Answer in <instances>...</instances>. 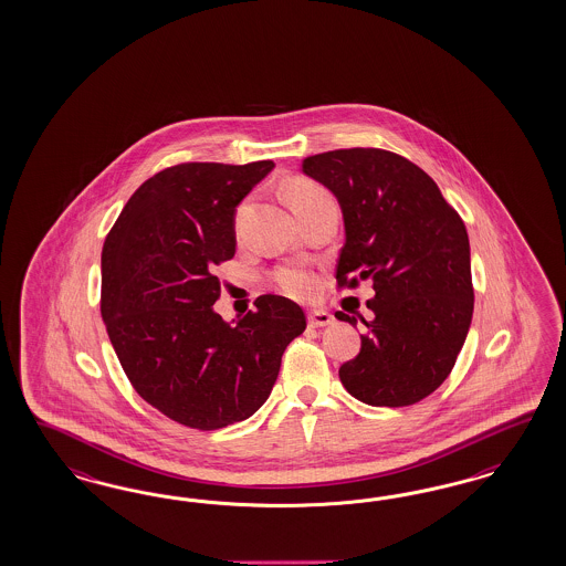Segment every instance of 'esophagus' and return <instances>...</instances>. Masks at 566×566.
I'll return each mask as SVG.
<instances>
[{
	"mask_svg": "<svg viewBox=\"0 0 566 566\" xmlns=\"http://www.w3.org/2000/svg\"><path fill=\"white\" fill-rule=\"evenodd\" d=\"M334 322V317L324 311V308H313L308 311V324L313 327L329 326Z\"/></svg>",
	"mask_w": 566,
	"mask_h": 566,
	"instance_id": "esophagus-1",
	"label": "esophagus"
}]
</instances>
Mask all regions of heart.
<instances>
[{"instance_id": "1", "label": "heart", "mask_w": 566, "mask_h": 566, "mask_svg": "<svg viewBox=\"0 0 566 566\" xmlns=\"http://www.w3.org/2000/svg\"><path fill=\"white\" fill-rule=\"evenodd\" d=\"M289 195V203H291L294 213H301L307 207L317 206L322 201H334V197L329 195V190L322 185H317L315 180L308 178H294L291 185L286 187ZM275 282L282 291L291 296H307L313 291V275L298 270V268H284L275 272Z\"/></svg>"}]
</instances>
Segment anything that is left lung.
Here are the masks:
<instances>
[{"label":"left lung","instance_id":"1","mask_svg":"<svg viewBox=\"0 0 566 566\" xmlns=\"http://www.w3.org/2000/svg\"><path fill=\"white\" fill-rule=\"evenodd\" d=\"M344 218L338 289L374 282L360 350L340 367L344 388L371 407H409L442 386L473 317L469 237L438 185L407 157L336 149L303 159ZM357 326L355 315L336 313Z\"/></svg>","mask_w":566,"mask_h":566}]
</instances>
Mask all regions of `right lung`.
Returning <instances> with one entry per match:
<instances>
[{"label": "right lung", "instance_id": "1", "mask_svg": "<svg viewBox=\"0 0 566 566\" xmlns=\"http://www.w3.org/2000/svg\"><path fill=\"white\" fill-rule=\"evenodd\" d=\"M274 168L190 161L157 171L122 209L102 251V317L143 400L187 428L220 429L268 400L303 308L261 294L232 326L213 311L216 268L234 258V213Z\"/></svg>", "mask_w": 566, "mask_h": 566}]
</instances>
